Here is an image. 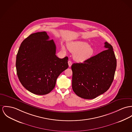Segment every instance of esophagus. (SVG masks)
Here are the masks:
<instances>
[{
	"label": "esophagus",
	"mask_w": 132,
	"mask_h": 132,
	"mask_svg": "<svg viewBox=\"0 0 132 132\" xmlns=\"http://www.w3.org/2000/svg\"><path fill=\"white\" fill-rule=\"evenodd\" d=\"M68 65H69V67H70L71 66V65H72V62L71 61H68Z\"/></svg>",
	"instance_id": "34e87169"
}]
</instances>
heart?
<instances>
[{
  "mask_svg": "<svg viewBox=\"0 0 132 132\" xmlns=\"http://www.w3.org/2000/svg\"><path fill=\"white\" fill-rule=\"evenodd\" d=\"M68 50L74 54V59L78 62H83L89 59L94 53V49L89 44L83 41H75L69 43L67 45ZM62 49L65 51L64 46Z\"/></svg>",
  "mask_w": 132,
  "mask_h": 132,
  "instance_id": "heart-1",
  "label": "heart"
}]
</instances>
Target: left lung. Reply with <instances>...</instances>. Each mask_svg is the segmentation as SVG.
I'll list each match as a JSON object with an SVG mask.
<instances>
[{
    "label": "left lung",
    "instance_id": "left-lung-1",
    "mask_svg": "<svg viewBox=\"0 0 132 132\" xmlns=\"http://www.w3.org/2000/svg\"><path fill=\"white\" fill-rule=\"evenodd\" d=\"M104 45L105 50L71 66L73 90L82 98H95L107 91L113 80L116 58L112 45L106 42Z\"/></svg>",
    "mask_w": 132,
    "mask_h": 132
}]
</instances>
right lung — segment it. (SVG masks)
I'll return each instance as SVG.
<instances>
[{"label":"right lung","mask_w":132,"mask_h":132,"mask_svg":"<svg viewBox=\"0 0 132 132\" xmlns=\"http://www.w3.org/2000/svg\"><path fill=\"white\" fill-rule=\"evenodd\" d=\"M56 47L46 31L30 35L21 43L16 59L19 80L28 91L37 95L50 93L58 77L68 67V58L56 55Z\"/></svg>","instance_id":"right-lung-1"}]
</instances>
